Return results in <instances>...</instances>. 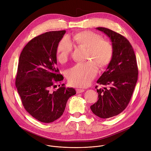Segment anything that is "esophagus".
<instances>
[{"mask_svg": "<svg viewBox=\"0 0 151 151\" xmlns=\"http://www.w3.org/2000/svg\"><path fill=\"white\" fill-rule=\"evenodd\" d=\"M85 90L83 89H76V92L77 93H82L83 92H84Z\"/></svg>", "mask_w": 151, "mask_h": 151, "instance_id": "34e87169", "label": "esophagus"}]
</instances>
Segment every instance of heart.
<instances>
[{"instance_id":"obj_1","label":"heart","mask_w":151,"mask_h":151,"mask_svg":"<svg viewBox=\"0 0 151 151\" xmlns=\"http://www.w3.org/2000/svg\"><path fill=\"white\" fill-rule=\"evenodd\" d=\"M73 41L87 48L86 62L75 65L66 72L69 83L75 86H88L95 77L98 72V66L103 68L111 62L113 56V48L111 43L102 40L99 35L88 31L76 34ZM73 45L68 37H64L59 42L57 48V59L61 63L68 61L72 53Z\"/></svg>"}]
</instances>
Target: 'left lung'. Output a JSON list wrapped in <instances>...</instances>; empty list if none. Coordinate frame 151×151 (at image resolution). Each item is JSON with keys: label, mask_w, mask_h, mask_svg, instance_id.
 <instances>
[{"label": "left lung", "mask_w": 151, "mask_h": 151, "mask_svg": "<svg viewBox=\"0 0 151 151\" xmlns=\"http://www.w3.org/2000/svg\"><path fill=\"white\" fill-rule=\"evenodd\" d=\"M96 29L110 39L113 56L106 70L96 81L108 88L96 89L98 99L90 108L96 116L108 119L118 115L127 106L137 81L138 69L133 47L127 39L106 28Z\"/></svg>", "instance_id": "left-lung-1"}]
</instances>
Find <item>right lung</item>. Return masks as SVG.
Returning <instances> with one entry per match:
<instances>
[{
  "label": "right lung",
  "instance_id": "1",
  "mask_svg": "<svg viewBox=\"0 0 151 151\" xmlns=\"http://www.w3.org/2000/svg\"><path fill=\"white\" fill-rule=\"evenodd\" d=\"M65 33V30L50 31L34 38L19 56L16 87L25 109L42 123L60 118L68 99L76 93L74 88L65 86L50 91L56 86L55 83L63 79L56 66V55L59 42Z\"/></svg>",
  "mask_w": 151,
  "mask_h": 151
}]
</instances>
